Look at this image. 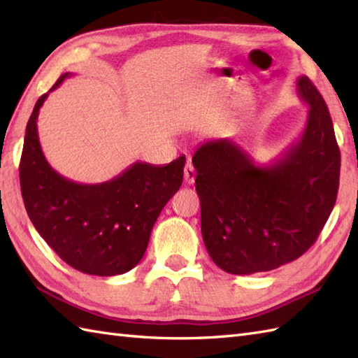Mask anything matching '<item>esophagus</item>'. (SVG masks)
<instances>
[{
    "label": "esophagus",
    "instance_id": "obj_1",
    "mask_svg": "<svg viewBox=\"0 0 358 358\" xmlns=\"http://www.w3.org/2000/svg\"><path fill=\"white\" fill-rule=\"evenodd\" d=\"M195 169H194V166L191 164V163H187L186 164V167H185V181L187 185H194V181H195Z\"/></svg>",
    "mask_w": 358,
    "mask_h": 358
}]
</instances>
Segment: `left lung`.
I'll return each instance as SVG.
<instances>
[{"instance_id": "obj_1", "label": "left lung", "mask_w": 358, "mask_h": 358, "mask_svg": "<svg viewBox=\"0 0 358 358\" xmlns=\"http://www.w3.org/2000/svg\"><path fill=\"white\" fill-rule=\"evenodd\" d=\"M308 104L300 138L271 164L231 138L201 143L192 157L201 234L220 269L235 275L277 269L314 245L337 200L340 149L323 96L303 75Z\"/></svg>"}]
</instances>
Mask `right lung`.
Instances as JSON below:
<instances>
[{
  "label": "right lung",
  "mask_w": 358,
  "mask_h": 358,
  "mask_svg": "<svg viewBox=\"0 0 358 358\" xmlns=\"http://www.w3.org/2000/svg\"><path fill=\"white\" fill-rule=\"evenodd\" d=\"M71 77L64 73L52 92ZM49 94L29 118L20 162L21 195L30 222L57 255L89 275L112 277L140 263L159 212L183 183L186 157L166 166L136 162L100 185H80L53 171L38 140L36 120Z\"/></svg>",
  "instance_id": "1"
}]
</instances>
